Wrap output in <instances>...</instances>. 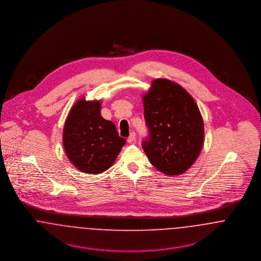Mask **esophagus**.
Masks as SVG:
<instances>
[{
	"label": "esophagus",
	"instance_id": "34e87169",
	"mask_svg": "<svg viewBox=\"0 0 261 261\" xmlns=\"http://www.w3.org/2000/svg\"><path fill=\"white\" fill-rule=\"evenodd\" d=\"M135 139H136V133H135V132H132V133L130 134V136L128 137L127 142H128L129 144H132V143L135 141Z\"/></svg>",
	"mask_w": 261,
	"mask_h": 261
}]
</instances>
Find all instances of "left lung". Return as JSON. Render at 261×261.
<instances>
[{"mask_svg":"<svg viewBox=\"0 0 261 261\" xmlns=\"http://www.w3.org/2000/svg\"><path fill=\"white\" fill-rule=\"evenodd\" d=\"M149 137L143 149L162 173H185L200 153L204 140L203 120L194 98L171 80L151 82L143 96Z\"/></svg>","mask_w":261,"mask_h":261,"instance_id":"1","label":"left lung"}]
</instances>
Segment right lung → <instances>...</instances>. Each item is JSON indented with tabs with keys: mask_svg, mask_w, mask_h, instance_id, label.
<instances>
[{
	"mask_svg": "<svg viewBox=\"0 0 261 261\" xmlns=\"http://www.w3.org/2000/svg\"><path fill=\"white\" fill-rule=\"evenodd\" d=\"M100 100L78 99L68 113L62 133L65 153L81 172L99 174L115 162L126 143L115 125L100 115Z\"/></svg>",
	"mask_w": 261,
	"mask_h": 261,
	"instance_id": "add662e5",
	"label": "right lung"
}]
</instances>
